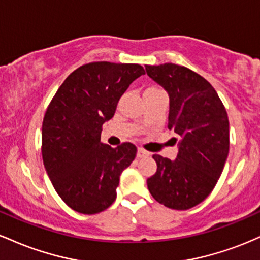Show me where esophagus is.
<instances>
[{"mask_svg": "<svg viewBox=\"0 0 260 260\" xmlns=\"http://www.w3.org/2000/svg\"><path fill=\"white\" fill-rule=\"evenodd\" d=\"M149 154L148 151H145V150H143V149H138V151H137V157H138V159H142V157H147V156H149Z\"/></svg>", "mask_w": 260, "mask_h": 260, "instance_id": "1", "label": "esophagus"}]
</instances>
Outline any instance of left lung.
I'll return each mask as SVG.
<instances>
[{
	"label": "left lung",
	"instance_id": "8db88e82",
	"mask_svg": "<svg viewBox=\"0 0 260 260\" xmlns=\"http://www.w3.org/2000/svg\"><path fill=\"white\" fill-rule=\"evenodd\" d=\"M147 74L169 94V129L180 137L175 160L153 155L157 170L148 178L156 202L187 210L210 194L229 155V117L207 79L183 66H145Z\"/></svg>",
	"mask_w": 260,
	"mask_h": 260
}]
</instances>
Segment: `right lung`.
<instances>
[{
    "label": "right lung",
    "mask_w": 260,
    "mask_h": 260,
    "mask_svg": "<svg viewBox=\"0 0 260 260\" xmlns=\"http://www.w3.org/2000/svg\"><path fill=\"white\" fill-rule=\"evenodd\" d=\"M142 74L140 64L91 62L66 78L47 107L41 148L45 169L62 201L78 213L91 215L109 208L122 171L136 157L132 143L104 144L101 127Z\"/></svg>",
    "instance_id": "1"
}]
</instances>
